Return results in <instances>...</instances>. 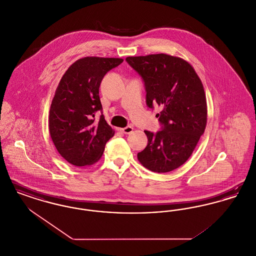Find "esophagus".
I'll return each instance as SVG.
<instances>
[{"mask_svg":"<svg viewBox=\"0 0 256 256\" xmlns=\"http://www.w3.org/2000/svg\"><path fill=\"white\" fill-rule=\"evenodd\" d=\"M132 130H134V128L132 126H128L124 128H121V132H122V134H132Z\"/></svg>","mask_w":256,"mask_h":256,"instance_id":"esophagus-1","label":"esophagus"}]
</instances>
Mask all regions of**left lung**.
<instances>
[{
	"mask_svg": "<svg viewBox=\"0 0 256 256\" xmlns=\"http://www.w3.org/2000/svg\"><path fill=\"white\" fill-rule=\"evenodd\" d=\"M142 78L146 104L161 106L156 114L161 130H145L146 148L137 154L140 163L156 172L180 167L189 158L204 132L206 98L194 68L180 58L165 54L126 58Z\"/></svg>",
	"mask_w": 256,
	"mask_h": 256,
	"instance_id": "8db88e82",
	"label": "left lung"
}]
</instances>
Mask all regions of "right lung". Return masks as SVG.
<instances>
[{"instance_id":"right-lung-1","label":"right lung","mask_w":256,"mask_h":256,"mask_svg":"<svg viewBox=\"0 0 256 256\" xmlns=\"http://www.w3.org/2000/svg\"><path fill=\"white\" fill-rule=\"evenodd\" d=\"M122 61L84 58L74 62L61 78L50 108V134L60 154L74 166L97 162L114 135L102 114L98 88L106 74ZM98 110L101 116L96 120Z\"/></svg>"}]
</instances>
